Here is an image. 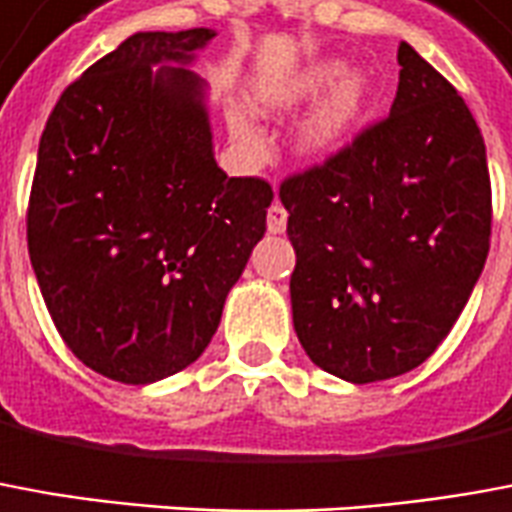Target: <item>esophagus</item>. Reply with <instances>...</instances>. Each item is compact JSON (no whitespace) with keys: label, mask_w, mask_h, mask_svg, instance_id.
Here are the masks:
<instances>
[{"label":"esophagus","mask_w":512,"mask_h":512,"mask_svg":"<svg viewBox=\"0 0 512 512\" xmlns=\"http://www.w3.org/2000/svg\"><path fill=\"white\" fill-rule=\"evenodd\" d=\"M266 224L271 235H280V232H285V227H288V210H285L280 202H274V205L268 207Z\"/></svg>","instance_id":"1"}]
</instances>
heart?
Instances as JSON below:
<instances>
[{
    "instance_id": "b5f03b06",
    "label": "heart",
    "mask_w": 512,
    "mask_h": 512,
    "mask_svg": "<svg viewBox=\"0 0 512 512\" xmlns=\"http://www.w3.org/2000/svg\"><path fill=\"white\" fill-rule=\"evenodd\" d=\"M338 74H341L338 63H318V66H310V69L299 71V74H293L288 80L277 82L263 96H257V110L266 113V116H288V113H296L299 107L316 102L318 96L330 88L331 82L338 79ZM366 99V77L360 71H346L341 80L332 86L330 94L324 96V102L316 107V113L305 121L302 132H299L302 152H307V155H327L335 146H341L343 138L352 132V127L360 119V113L366 107ZM230 135L235 146L249 160H263L266 157V135L257 130L255 121L246 119L244 113H230Z\"/></svg>"
}]
</instances>
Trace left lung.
Here are the masks:
<instances>
[{
	"mask_svg": "<svg viewBox=\"0 0 512 512\" xmlns=\"http://www.w3.org/2000/svg\"><path fill=\"white\" fill-rule=\"evenodd\" d=\"M388 119L280 185L293 330L366 385L421 366L455 327L491 249L485 141L455 85L399 44Z\"/></svg>",
	"mask_w": 512,
	"mask_h": 512,
	"instance_id": "obj_1",
	"label": "left lung"
}]
</instances>
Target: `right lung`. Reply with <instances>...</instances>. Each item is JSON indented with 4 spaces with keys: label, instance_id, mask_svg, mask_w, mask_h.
<instances>
[{
    "label": "right lung",
    "instance_id": "obj_1",
    "mask_svg": "<svg viewBox=\"0 0 512 512\" xmlns=\"http://www.w3.org/2000/svg\"><path fill=\"white\" fill-rule=\"evenodd\" d=\"M213 35H130L63 91L38 146L27 207L38 288L71 352L124 385L205 352L266 232L271 185L219 169L205 82L174 69Z\"/></svg>",
    "mask_w": 512,
    "mask_h": 512
}]
</instances>
